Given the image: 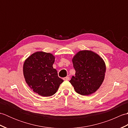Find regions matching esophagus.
Here are the masks:
<instances>
[{
	"mask_svg": "<svg viewBox=\"0 0 128 128\" xmlns=\"http://www.w3.org/2000/svg\"><path fill=\"white\" fill-rule=\"evenodd\" d=\"M69 76H66V77H65L63 78V80H69Z\"/></svg>",
	"mask_w": 128,
	"mask_h": 128,
	"instance_id": "obj_1",
	"label": "esophagus"
}]
</instances>
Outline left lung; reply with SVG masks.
<instances>
[{
  "mask_svg": "<svg viewBox=\"0 0 128 128\" xmlns=\"http://www.w3.org/2000/svg\"><path fill=\"white\" fill-rule=\"evenodd\" d=\"M75 76L69 82L78 94L88 96L96 92L104 78L106 65L102 58L90 50H81L72 60Z\"/></svg>",
  "mask_w": 128,
  "mask_h": 128,
  "instance_id": "8db88e82",
  "label": "left lung"
}]
</instances>
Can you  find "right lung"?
<instances>
[{
	"label": "right lung",
	"mask_w": 128,
	"mask_h": 128,
	"mask_svg": "<svg viewBox=\"0 0 128 128\" xmlns=\"http://www.w3.org/2000/svg\"><path fill=\"white\" fill-rule=\"evenodd\" d=\"M54 60L52 54L37 52L24 64L23 72L26 83L40 96H52L64 81L58 77L56 70L53 68Z\"/></svg>",
	"instance_id": "1"
}]
</instances>
